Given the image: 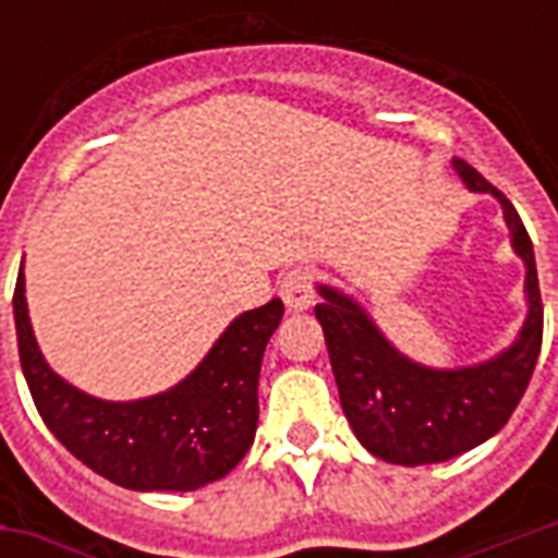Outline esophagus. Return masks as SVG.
I'll use <instances>...</instances> for the list:
<instances>
[{"instance_id": "esophagus-1", "label": "esophagus", "mask_w": 558, "mask_h": 558, "mask_svg": "<svg viewBox=\"0 0 558 558\" xmlns=\"http://www.w3.org/2000/svg\"><path fill=\"white\" fill-rule=\"evenodd\" d=\"M280 299L283 304L290 307V311H307L311 304H314V271L311 268H292L287 271V278L280 283Z\"/></svg>"}]
</instances>
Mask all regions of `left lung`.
Returning <instances> with one entry per match:
<instances>
[{"label": "left lung", "instance_id": "left-lung-1", "mask_svg": "<svg viewBox=\"0 0 558 558\" xmlns=\"http://www.w3.org/2000/svg\"><path fill=\"white\" fill-rule=\"evenodd\" d=\"M451 167L469 191L499 199L511 247L526 266V319L502 352L466 367H427L403 355L352 295L316 287V319L343 415L371 454L400 466L445 463L502 430L532 379L544 335L535 251L517 208L466 160L454 158Z\"/></svg>", "mask_w": 558, "mask_h": 558}]
</instances>
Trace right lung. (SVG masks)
Masks as SVG:
<instances>
[{"label":"right lung","instance_id":"add662e5","mask_svg":"<svg viewBox=\"0 0 558 558\" xmlns=\"http://www.w3.org/2000/svg\"><path fill=\"white\" fill-rule=\"evenodd\" d=\"M283 302L235 316L182 383L140 400L92 398L56 374L38 350L26 278L14 287V326L32 400L80 463L128 490H199L239 466L254 445L259 367Z\"/></svg>","mask_w":558,"mask_h":558}]
</instances>
